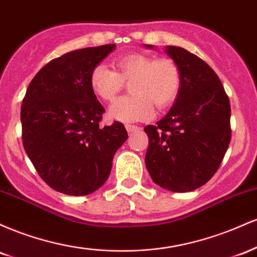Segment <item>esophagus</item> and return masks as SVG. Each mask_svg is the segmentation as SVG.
<instances>
[{
	"instance_id": "esophagus-1",
	"label": "esophagus",
	"mask_w": 257,
	"mask_h": 257,
	"mask_svg": "<svg viewBox=\"0 0 257 257\" xmlns=\"http://www.w3.org/2000/svg\"><path fill=\"white\" fill-rule=\"evenodd\" d=\"M125 129L126 131H128L129 133H132V132H137V131H139V126L138 125H133V124H125Z\"/></svg>"
}]
</instances>
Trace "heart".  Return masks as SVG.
I'll use <instances>...</instances> for the list:
<instances>
[{
  "mask_svg": "<svg viewBox=\"0 0 257 257\" xmlns=\"http://www.w3.org/2000/svg\"><path fill=\"white\" fill-rule=\"evenodd\" d=\"M116 71L98 65L90 72L93 93L102 101H112L122 90L123 82H131L133 95L123 96L111 105L108 114L119 122H138L151 117L152 103L167 107L178 96L181 75L170 59H155L141 53L120 55L113 60Z\"/></svg>",
  "mask_w": 257,
  "mask_h": 257,
  "instance_id": "obj_1",
  "label": "heart"
}]
</instances>
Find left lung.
Listing matches in <instances>:
<instances>
[{
    "label": "left lung",
    "mask_w": 257,
    "mask_h": 257,
    "mask_svg": "<svg viewBox=\"0 0 257 257\" xmlns=\"http://www.w3.org/2000/svg\"><path fill=\"white\" fill-rule=\"evenodd\" d=\"M166 53L178 65L181 85L166 116L145 126V163L155 184L190 192L213 178L225 157L231 106L220 78L205 61L181 47L167 46Z\"/></svg>",
    "instance_id": "1"
}]
</instances>
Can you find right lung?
Listing matches in <instances>:
<instances>
[{
  "instance_id": "right-lung-1",
  "label": "right lung",
  "mask_w": 257,
  "mask_h": 257,
  "mask_svg": "<svg viewBox=\"0 0 257 257\" xmlns=\"http://www.w3.org/2000/svg\"><path fill=\"white\" fill-rule=\"evenodd\" d=\"M116 44L77 49L36 73L23 100V145L49 187L85 196L101 187L114 153L128 139L124 125L99 126L105 108L90 88L91 70Z\"/></svg>"
}]
</instances>
